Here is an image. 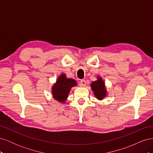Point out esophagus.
<instances>
[{"mask_svg":"<svg viewBox=\"0 0 153 153\" xmlns=\"http://www.w3.org/2000/svg\"><path fill=\"white\" fill-rule=\"evenodd\" d=\"M80 85L85 87L86 85V81L85 80H81V81H80Z\"/></svg>","mask_w":153,"mask_h":153,"instance_id":"34e87169","label":"esophagus"}]
</instances>
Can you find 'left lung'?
<instances>
[{
	"mask_svg": "<svg viewBox=\"0 0 153 153\" xmlns=\"http://www.w3.org/2000/svg\"><path fill=\"white\" fill-rule=\"evenodd\" d=\"M90 85L94 96L98 100H103L108 96L105 83L104 82L103 78L100 76H97V80L96 81L92 82Z\"/></svg>",
	"mask_w": 153,
	"mask_h": 153,
	"instance_id": "8db88e82",
	"label": "left lung"
}]
</instances>
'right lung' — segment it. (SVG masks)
Listing matches in <instances>:
<instances>
[{
	"label": "right lung",
	"instance_id": "obj_1",
	"mask_svg": "<svg viewBox=\"0 0 153 153\" xmlns=\"http://www.w3.org/2000/svg\"><path fill=\"white\" fill-rule=\"evenodd\" d=\"M76 85L77 82L75 80L67 78L66 74H61L52 87L53 98L59 103H66L71 88Z\"/></svg>",
	"mask_w": 153,
	"mask_h": 153
}]
</instances>
